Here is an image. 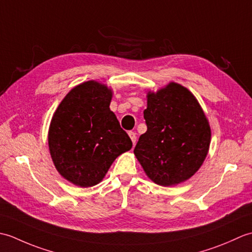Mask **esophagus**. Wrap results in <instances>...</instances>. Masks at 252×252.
Instances as JSON below:
<instances>
[{
	"instance_id": "obj_1",
	"label": "esophagus",
	"mask_w": 252,
	"mask_h": 252,
	"mask_svg": "<svg viewBox=\"0 0 252 252\" xmlns=\"http://www.w3.org/2000/svg\"><path fill=\"white\" fill-rule=\"evenodd\" d=\"M129 136H130V138H131V141H132V143H133V145H134L135 142H136V134H135L134 132L130 131V132H129Z\"/></svg>"
}]
</instances>
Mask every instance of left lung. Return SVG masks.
I'll use <instances>...</instances> for the list:
<instances>
[{
  "label": "left lung",
  "mask_w": 252,
  "mask_h": 252,
  "mask_svg": "<svg viewBox=\"0 0 252 252\" xmlns=\"http://www.w3.org/2000/svg\"><path fill=\"white\" fill-rule=\"evenodd\" d=\"M147 131L134 155L155 183L173 186L194 175L206 159L211 129L194 95L175 82L147 93Z\"/></svg>",
  "instance_id": "left-lung-1"
}]
</instances>
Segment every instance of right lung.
Returning a JSON list of instances; mask_svg holds the SVG:
<instances>
[{
  "instance_id": "add662e5",
  "label": "right lung",
  "mask_w": 252,
  "mask_h": 252,
  "mask_svg": "<svg viewBox=\"0 0 252 252\" xmlns=\"http://www.w3.org/2000/svg\"><path fill=\"white\" fill-rule=\"evenodd\" d=\"M112 91L96 81L74 87L53 115L49 148L63 179L91 187L104 179L115 159L132 141L109 108Z\"/></svg>"
}]
</instances>
